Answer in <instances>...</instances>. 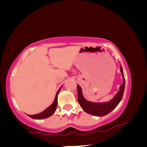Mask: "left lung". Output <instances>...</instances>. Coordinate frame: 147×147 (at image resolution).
<instances>
[{
    "label": "left lung",
    "instance_id": "8db88e82",
    "mask_svg": "<svg viewBox=\"0 0 147 147\" xmlns=\"http://www.w3.org/2000/svg\"><path fill=\"white\" fill-rule=\"evenodd\" d=\"M120 70L123 74V83L120 86V90L116 94L113 99L108 102L104 103H98V102H89L85 98L82 93L81 88L78 85V101L80 105L82 107L84 111L88 113L93 115L95 116H104L106 115L109 113H110L114 108H115L119 103L120 102L122 98H123L124 86H125V81H124V77L123 74V70L122 67H120Z\"/></svg>",
    "mask_w": 147,
    "mask_h": 147
}]
</instances>
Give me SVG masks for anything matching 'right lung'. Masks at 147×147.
Wrapping results in <instances>:
<instances>
[{"instance_id":"obj_1","label":"right lung","mask_w":147,"mask_h":147,"mask_svg":"<svg viewBox=\"0 0 147 147\" xmlns=\"http://www.w3.org/2000/svg\"><path fill=\"white\" fill-rule=\"evenodd\" d=\"M60 89L61 88L59 89V90L58 91H57L54 101L53 102V103L49 107V108H47L45 110H44L43 112H41L40 113H38V114H36V115H28V116L30 117L31 118H33L35 119H46L53 115V114L55 112L57 106H58L57 99H58V94L59 93V90H60Z\"/></svg>"}]
</instances>
